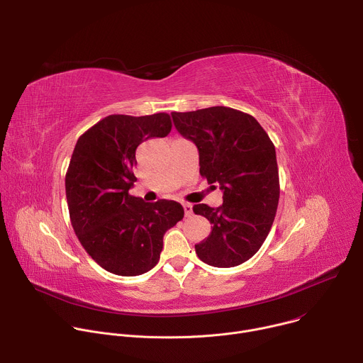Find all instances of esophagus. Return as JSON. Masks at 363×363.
Here are the masks:
<instances>
[{"label": "esophagus", "mask_w": 363, "mask_h": 363, "mask_svg": "<svg viewBox=\"0 0 363 363\" xmlns=\"http://www.w3.org/2000/svg\"><path fill=\"white\" fill-rule=\"evenodd\" d=\"M182 206H184V211H185V217H189L192 214V205L185 202V203H182Z\"/></svg>", "instance_id": "obj_1"}]
</instances>
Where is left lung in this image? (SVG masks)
I'll return each instance as SVG.
<instances>
[{
    "label": "left lung",
    "mask_w": 363,
    "mask_h": 363,
    "mask_svg": "<svg viewBox=\"0 0 363 363\" xmlns=\"http://www.w3.org/2000/svg\"><path fill=\"white\" fill-rule=\"evenodd\" d=\"M178 132L199 152V174L223 189V205H194L211 223V233L195 244L199 260L214 267H235L260 250L280 198L276 149L251 115L225 106L174 112Z\"/></svg>",
    "instance_id": "1"
}]
</instances>
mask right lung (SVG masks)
<instances>
[{
  "mask_svg": "<svg viewBox=\"0 0 363 363\" xmlns=\"http://www.w3.org/2000/svg\"><path fill=\"white\" fill-rule=\"evenodd\" d=\"M172 129L168 113L111 115L77 140L66 172L73 230L93 260L109 273L139 276L158 264L164 234L184 218L182 205L145 202L129 194L136 147Z\"/></svg>",
  "mask_w": 363,
  "mask_h": 363,
  "instance_id": "1",
  "label": "right lung"
}]
</instances>
